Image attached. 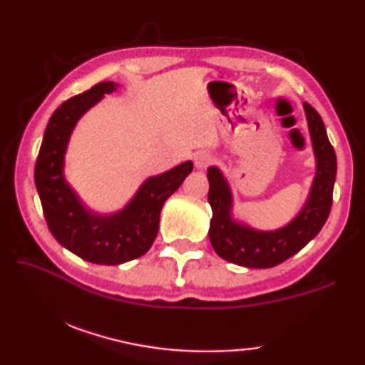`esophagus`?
Segmentation results:
<instances>
[{"instance_id":"1","label":"esophagus","mask_w":365,"mask_h":365,"mask_svg":"<svg viewBox=\"0 0 365 365\" xmlns=\"http://www.w3.org/2000/svg\"><path fill=\"white\" fill-rule=\"evenodd\" d=\"M212 161H213V157L208 152H197L195 155V166L197 169L207 168L208 165H212Z\"/></svg>"}]
</instances>
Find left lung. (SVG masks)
I'll list each match as a JSON object with an SVG mask.
<instances>
[{
  "mask_svg": "<svg viewBox=\"0 0 365 365\" xmlns=\"http://www.w3.org/2000/svg\"><path fill=\"white\" fill-rule=\"evenodd\" d=\"M304 113L317 160V174L304 207L287 226L263 232L251 229L232 218V191L218 168H208V204L212 221L208 237L216 254L224 260L247 268H271L299 252L327 222L334 190L337 161L327 128L309 103Z\"/></svg>",
  "mask_w": 365,
  "mask_h": 365,
  "instance_id": "left-lung-1",
  "label": "left lung"
}]
</instances>
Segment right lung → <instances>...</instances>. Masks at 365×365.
I'll use <instances>...</instances> for the list:
<instances>
[{
  "instance_id": "obj_1",
  "label": "right lung",
  "mask_w": 365,
  "mask_h": 365,
  "mask_svg": "<svg viewBox=\"0 0 365 365\" xmlns=\"http://www.w3.org/2000/svg\"><path fill=\"white\" fill-rule=\"evenodd\" d=\"M118 88V83L103 81L66 100L48 120L34 168L36 188L51 235L71 252L98 265H120L150 250L163 204L192 170V163L185 161L147 178L118 213L97 215L81 204L64 177L68 139L81 115Z\"/></svg>"
}]
</instances>
